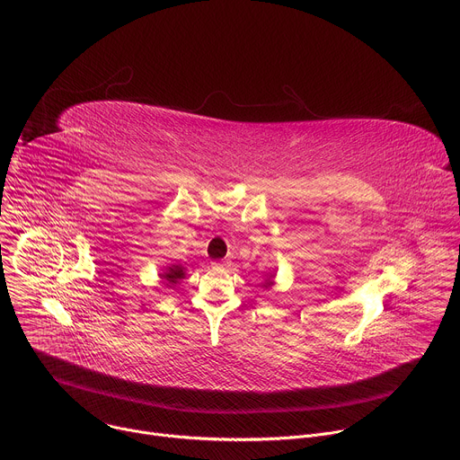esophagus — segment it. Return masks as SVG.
Here are the masks:
<instances>
[{"label": "esophagus", "instance_id": "34e87169", "mask_svg": "<svg viewBox=\"0 0 460 460\" xmlns=\"http://www.w3.org/2000/svg\"><path fill=\"white\" fill-rule=\"evenodd\" d=\"M215 266H217V268H226L227 261H226V260H218V261H215Z\"/></svg>", "mask_w": 460, "mask_h": 460}]
</instances>
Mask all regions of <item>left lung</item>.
I'll return each instance as SVG.
<instances>
[{
  "mask_svg": "<svg viewBox=\"0 0 460 460\" xmlns=\"http://www.w3.org/2000/svg\"><path fill=\"white\" fill-rule=\"evenodd\" d=\"M273 279H275V273H271V275H270V279H266V282H261V288H266V289H268V288H271V286L275 284V282H273Z\"/></svg>",
  "mask_w": 460,
  "mask_h": 460,
  "instance_id": "8db88e82",
  "label": "left lung"
}]
</instances>
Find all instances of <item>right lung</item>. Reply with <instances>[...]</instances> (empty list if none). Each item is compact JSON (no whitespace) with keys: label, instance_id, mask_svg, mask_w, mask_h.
Returning <instances> with one entry per match:
<instances>
[{"label":"right lung","instance_id":"1","mask_svg":"<svg viewBox=\"0 0 460 460\" xmlns=\"http://www.w3.org/2000/svg\"><path fill=\"white\" fill-rule=\"evenodd\" d=\"M185 268L180 266V264H172L169 268H165L164 273H160V279L165 280V286L167 288H174L181 279H185Z\"/></svg>","mask_w":460,"mask_h":460}]
</instances>
